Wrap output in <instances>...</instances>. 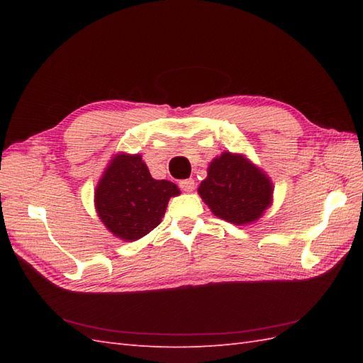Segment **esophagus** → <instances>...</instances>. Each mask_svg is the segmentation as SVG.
<instances>
[{
    "instance_id": "34e87169",
    "label": "esophagus",
    "mask_w": 363,
    "mask_h": 363,
    "mask_svg": "<svg viewBox=\"0 0 363 363\" xmlns=\"http://www.w3.org/2000/svg\"><path fill=\"white\" fill-rule=\"evenodd\" d=\"M179 187H181L184 191H194V189H195V181L191 179V177H189V179H182V181H179Z\"/></svg>"
}]
</instances>
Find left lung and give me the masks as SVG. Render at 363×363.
Returning <instances> with one entry per match:
<instances>
[{
	"mask_svg": "<svg viewBox=\"0 0 363 363\" xmlns=\"http://www.w3.org/2000/svg\"><path fill=\"white\" fill-rule=\"evenodd\" d=\"M198 194L217 217L246 225L257 220L272 203L273 186L251 162L225 152L211 164Z\"/></svg>",
	"mask_w": 363,
	"mask_h": 363,
	"instance_id": "left-lung-1",
	"label": "left lung"
}]
</instances>
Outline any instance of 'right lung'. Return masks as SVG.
I'll use <instances>...</instances> for the list:
<instances>
[{
	"label": "right lung",
	"mask_w": 363,
	"mask_h": 363,
	"mask_svg": "<svg viewBox=\"0 0 363 363\" xmlns=\"http://www.w3.org/2000/svg\"><path fill=\"white\" fill-rule=\"evenodd\" d=\"M176 195V184L152 179L142 156L120 154L98 184L95 206L113 235L133 242L159 225L168 199Z\"/></svg>",
	"instance_id": "obj_1"
}]
</instances>
